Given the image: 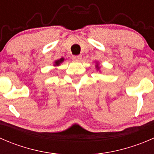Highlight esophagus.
<instances>
[{
  "instance_id": "34e87169",
  "label": "esophagus",
  "mask_w": 154,
  "mask_h": 154,
  "mask_svg": "<svg viewBox=\"0 0 154 154\" xmlns=\"http://www.w3.org/2000/svg\"><path fill=\"white\" fill-rule=\"evenodd\" d=\"M81 56L80 55H77V56H73L72 57V59L73 60H77V61H78V60H81Z\"/></svg>"
}]
</instances>
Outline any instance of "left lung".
<instances>
[{"mask_svg":"<svg viewBox=\"0 0 154 154\" xmlns=\"http://www.w3.org/2000/svg\"><path fill=\"white\" fill-rule=\"evenodd\" d=\"M97 68H98V67H97Z\"/></svg>","mask_w":154,"mask_h":154,"instance_id":"1","label":"left lung"}]
</instances>
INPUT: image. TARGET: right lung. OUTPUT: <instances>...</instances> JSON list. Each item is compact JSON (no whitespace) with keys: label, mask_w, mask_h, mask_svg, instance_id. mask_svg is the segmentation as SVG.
Instances as JSON below:
<instances>
[{"label":"right lung","mask_w":154,"mask_h":154,"mask_svg":"<svg viewBox=\"0 0 154 154\" xmlns=\"http://www.w3.org/2000/svg\"><path fill=\"white\" fill-rule=\"evenodd\" d=\"M63 60H64V59L63 58H61L60 60H57V61L55 62V65H54V66H59V65H60L62 62H63Z\"/></svg>","instance_id":"right-lung-1"}]
</instances>
